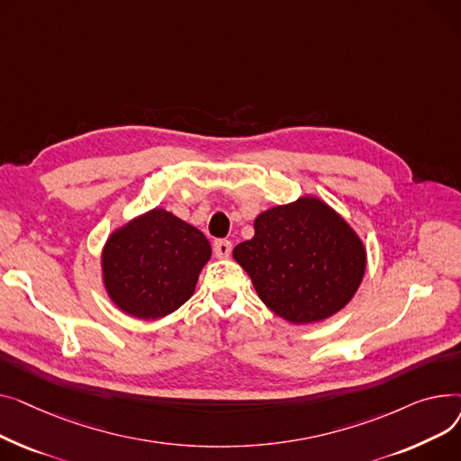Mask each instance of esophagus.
I'll use <instances>...</instances> for the list:
<instances>
[{
    "label": "esophagus",
    "instance_id": "34e87169",
    "mask_svg": "<svg viewBox=\"0 0 461 461\" xmlns=\"http://www.w3.org/2000/svg\"><path fill=\"white\" fill-rule=\"evenodd\" d=\"M232 251V243L229 240H215L213 241V255L218 258H227Z\"/></svg>",
    "mask_w": 461,
    "mask_h": 461
}]
</instances>
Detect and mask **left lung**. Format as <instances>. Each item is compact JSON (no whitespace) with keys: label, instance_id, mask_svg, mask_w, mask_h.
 Listing matches in <instances>:
<instances>
[{"label":"left lung","instance_id":"1","mask_svg":"<svg viewBox=\"0 0 461 461\" xmlns=\"http://www.w3.org/2000/svg\"><path fill=\"white\" fill-rule=\"evenodd\" d=\"M255 236L234 248L262 303L290 323H314L342 311L363 283L366 248L342 215L302 195L255 218Z\"/></svg>","mask_w":461,"mask_h":461}]
</instances>
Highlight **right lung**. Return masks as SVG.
Returning a JSON list of instances; mask_svg holds the SVG:
<instances>
[{"label": "right lung", "mask_w": 461, "mask_h": 461, "mask_svg": "<svg viewBox=\"0 0 461 461\" xmlns=\"http://www.w3.org/2000/svg\"><path fill=\"white\" fill-rule=\"evenodd\" d=\"M210 257V241L199 229L166 208H152L107 236L100 253L102 285L121 312L158 320L194 295Z\"/></svg>", "instance_id": "1"}]
</instances>
